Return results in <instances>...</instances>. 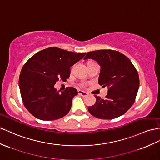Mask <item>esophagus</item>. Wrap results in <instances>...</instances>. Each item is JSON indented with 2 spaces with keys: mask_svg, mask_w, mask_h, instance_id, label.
Instances as JSON below:
<instances>
[{
  "mask_svg": "<svg viewBox=\"0 0 160 160\" xmlns=\"http://www.w3.org/2000/svg\"><path fill=\"white\" fill-rule=\"evenodd\" d=\"M78 92L79 95H81L82 97H87L88 95V94L87 92H84V91H78Z\"/></svg>",
  "mask_w": 160,
  "mask_h": 160,
  "instance_id": "esophagus-1",
  "label": "esophagus"
}]
</instances>
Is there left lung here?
Wrapping results in <instances>:
<instances>
[{
    "mask_svg": "<svg viewBox=\"0 0 160 160\" xmlns=\"http://www.w3.org/2000/svg\"><path fill=\"white\" fill-rule=\"evenodd\" d=\"M91 59L101 66L99 84L107 87L105 99L96 97V103L88 107L90 113L101 119H113L125 113L134 103L139 87V78L131 61L113 50L87 52L84 60Z\"/></svg>",
    "mask_w": 160,
    "mask_h": 160,
    "instance_id": "left-lung-1",
    "label": "left lung"
}]
</instances>
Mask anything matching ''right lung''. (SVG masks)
<instances>
[{
	"mask_svg": "<svg viewBox=\"0 0 160 160\" xmlns=\"http://www.w3.org/2000/svg\"><path fill=\"white\" fill-rule=\"evenodd\" d=\"M85 55L50 47L36 53L24 64L19 87L23 105L32 115L42 120H54L68 114L77 90L68 87L60 92L54 85L60 79L66 80L69 68Z\"/></svg>",
	"mask_w": 160,
	"mask_h": 160,
	"instance_id": "1",
	"label": "right lung"
}]
</instances>
